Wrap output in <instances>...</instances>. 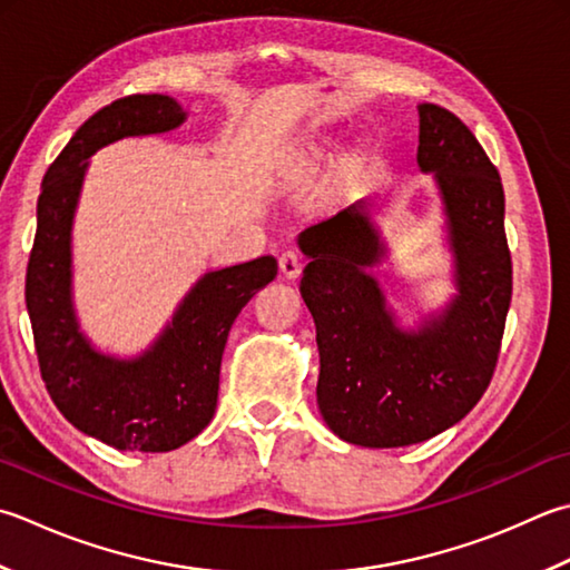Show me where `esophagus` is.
Instances as JSON below:
<instances>
[{
  "label": "esophagus",
  "instance_id": "34e87169",
  "mask_svg": "<svg viewBox=\"0 0 570 570\" xmlns=\"http://www.w3.org/2000/svg\"><path fill=\"white\" fill-rule=\"evenodd\" d=\"M278 269H282L284 278H296L301 269H304V259H301L296 249H286L278 254Z\"/></svg>",
  "mask_w": 570,
  "mask_h": 570
}]
</instances>
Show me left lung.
<instances>
[{
    "label": "left lung",
    "instance_id": "8db88e82",
    "mask_svg": "<svg viewBox=\"0 0 570 570\" xmlns=\"http://www.w3.org/2000/svg\"><path fill=\"white\" fill-rule=\"evenodd\" d=\"M422 170L438 175L450 217L460 296L420 333L393 326L365 266L383 247L365 203L298 234L308 256L301 296L316 323V397L326 425L361 448H405L452 428L492 383L511 301L504 187L472 130L417 106Z\"/></svg>",
    "mask_w": 570,
    "mask_h": 570
}]
</instances>
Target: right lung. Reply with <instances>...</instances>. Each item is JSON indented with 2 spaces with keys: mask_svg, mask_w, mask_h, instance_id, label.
<instances>
[{
  "mask_svg": "<svg viewBox=\"0 0 570 570\" xmlns=\"http://www.w3.org/2000/svg\"><path fill=\"white\" fill-rule=\"evenodd\" d=\"M183 120V108L170 96L118 98L73 132L41 183L27 264L39 371L61 415L116 450L170 452L207 428L232 323L276 276L274 256L205 274L160 341L136 361L106 358L78 333L69 292L71 219L86 158L114 140L173 130Z\"/></svg>",
  "mask_w": 570,
  "mask_h": 570,
  "instance_id": "right-lung-1",
  "label": "right lung"
}]
</instances>
